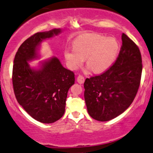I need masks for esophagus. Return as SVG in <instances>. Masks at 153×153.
<instances>
[{"mask_svg":"<svg viewBox=\"0 0 153 153\" xmlns=\"http://www.w3.org/2000/svg\"><path fill=\"white\" fill-rule=\"evenodd\" d=\"M77 82L79 84H83L84 82V77L82 76V75H79L76 78Z\"/></svg>","mask_w":153,"mask_h":153,"instance_id":"1","label":"esophagus"}]
</instances>
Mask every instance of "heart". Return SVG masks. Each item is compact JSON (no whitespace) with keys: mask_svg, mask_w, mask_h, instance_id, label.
<instances>
[{"mask_svg":"<svg viewBox=\"0 0 153 153\" xmlns=\"http://www.w3.org/2000/svg\"><path fill=\"white\" fill-rule=\"evenodd\" d=\"M74 48L64 52L69 69L75 70L86 58L87 66L94 73L105 71L117 58L120 44L115 38L106 37L98 33L81 35L73 43Z\"/></svg>","mask_w":153,"mask_h":153,"instance_id":"1","label":"heart"}]
</instances>
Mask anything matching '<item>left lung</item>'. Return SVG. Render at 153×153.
<instances>
[{
    "label": "left lung",
    "instance_id": "obj_1",
    "mask_svg": "<svg viewBox=\"0 0 153 153\" xmlns=\"http://www.w3.org/2000/svg\"><path fill=\"white\" fill-rule=\"evenodd\" d=\"M115 62L100 75L86 79L84 100L89 114L97 121H109L130 107L140 84L143 64L138 46L126 34Z\"/></svg>",
    "mask_w": 153,
    "mask_h": 153
}]
</instances>
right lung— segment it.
I'll use <instances>...</instances> for the list:
<instances>
[{
	"instance_id": "obj_1",
	"label": "right lung",
	"mask_w": 153,
	"mask_h": 153,
	"mask_svg": "<svg viewBox=\"0 0 153 153\" xmlns=\"http://www.w3.org/2000/svg\"><path fill=\"white\" fill-rule=\"evenodd\" d=\"M59 32L60 29H53L30 36L20 46L13 65L16 100L30 117L42 123H53L64 115L68 91L74 84V73L63 67L55 57L38 71L30 69L27 62L35 58L41 41Z\"/></svg>"
}]
</instances>
